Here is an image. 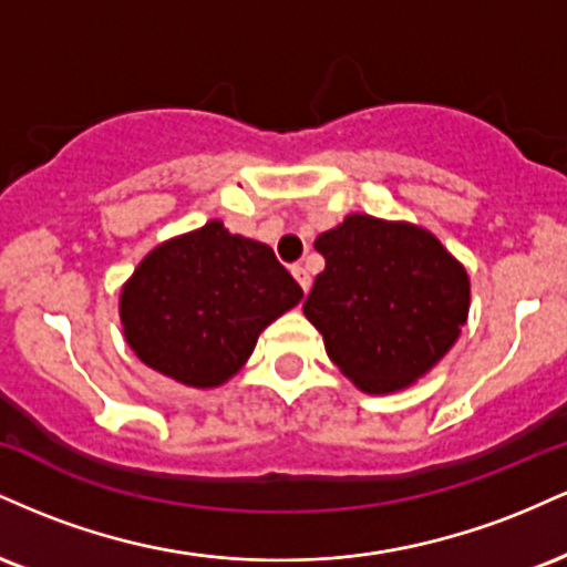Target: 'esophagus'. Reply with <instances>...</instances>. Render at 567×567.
Here are the masks:
<instances>
[{
	"instance_id": "1",
	"label": "esophagus",
	"mask_w": 567,
	"mask_h": 567,
	"mask_svg": "<svg viewBox=\"0 0 567 567\" xmlns=\"http://www.w3.org/2000/svg\"><path fill=\"white\" fill-rule=\"evenodd\" d=\"M292 277L298 279V285H301L303 292H309V288H311V277H309V271L303 269V266H292Z\"/></svg>"
}]
</instances>
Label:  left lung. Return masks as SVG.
<instances>
[{
	"label": "left lung",
	"mask_w": 567,
	"mask_h": 567,
	"mask_svg": "<svg viewBox=\"0 0 567 567\" xmlns=\"http://www.w3.org/2000/svg\"><path fill=\"white\" fill-rule=\"evenodd\" d=\"M315 247L324 271L303 315L354 386L396 392L451 351L470 315V277L432 231L354 213Z\"/></svg>",
	"instance_id": "left-lung-1"
}]
</instances>
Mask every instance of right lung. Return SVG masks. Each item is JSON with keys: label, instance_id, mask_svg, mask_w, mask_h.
<instances>
[{"label": "right lung", "instance_id": "add662e5", "mask_svg": "<svg viewBox=\"0 0 567 567\" xmlns=\"http://www.w3.org/2000/svg\"><path fill=\"white\" fill-rule=\"evenodd\" d=\"M303 298L275 250L210 220L154 247L127 279L120 320L135 357L194 389L229 381L258 336Z\"/></svg>", "mask_w": 567, "mask_h": 567}]
</instances>
